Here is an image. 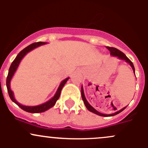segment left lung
<instances>
[{"mask_svg":"<svg viewBox=\"0 0 148 148\" xmlns=\"http://www.w3.org/2000/svg\"><path fill=\"white\" fill-rule=\"evenodd\" d=\"M107 49H108V50L110 51V55H111L112 56H116V57H117V58H118V59L125 61V62H126L127 63L129 64L130 65V66L132 67V70H133L134 74H135V67H134L133 64H132V62H131V61L130 60V59H128L127 57V56L125 54V53H122V51H120V50H118V49H116V48L109 47V46H107ZM81 93H82V97L83 102H84V104H85V106H86V109H87V110H89V111L95 113V114H97V115L102 116V117H111V116H114V115H116V114H119V113H120L122 111H123V110H125V109L127 107H123V108L121 109L120 110L115 112L112 113V114H102V113L99 112H98L97 110H95V109L94 108V107H92V105H90V104H89V103L87 102V100H86V97H85V96H84V89H83L82 86V89H81ZM114 110H115V108H114Z\"/></svg>","mask_w":148,"mask_h":148,"instance_id":"left-lung-1","label":"left lung"}]
</instances>
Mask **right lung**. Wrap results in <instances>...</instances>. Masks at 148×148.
Wrapping results in <instances>:
<instances>
[{"instance_id": "1", "label": "right lung", "mask_w": 148, "mask_h": 148, "mask_svg": "<svg viewBox=\"0 0 148 148\" xmlns=\"http://www.w3.org/2000/svg\"><path fill=\"white\" fill-rule=\"evenodd\" d=\"M47 43L46 42H36V43H34V44H31V45L28 46L27 47H26L25 49H23L21 51H20V53L17 55V56L16 57V59L13 60V62H12L11 65H10V68H9V71H8V77H7L6 79V86H7V89H8V95H9V97L12 101L13 102L16 103L19 107L22 109L24 111L28 112L30 113H40V112H44L46 111L49 109L51 108L52 107L55 105L56 104V101L59 99V97H60V94H61V91H62V88L63 86H64V84L66 83V82L68 81V79H69V77L68 78H66L65 79H64L63 81L60 84V85L59 86V88H58L57 91H56V94L54 95V96L51 98V99H49V101L47 102L43 103V104H39V105H36V106H25L23 105V104H20L16 100L14 97V95H13V91L10 89V81H11V79L13 77V76L14 75L15 72L17 70L19 64H20L21 61L22 60L23 57L26 56V54L30 52L31 51H32L33 49H36V48L40 46L44 45V44H46Z\"/></svg>"}]
</instances>
